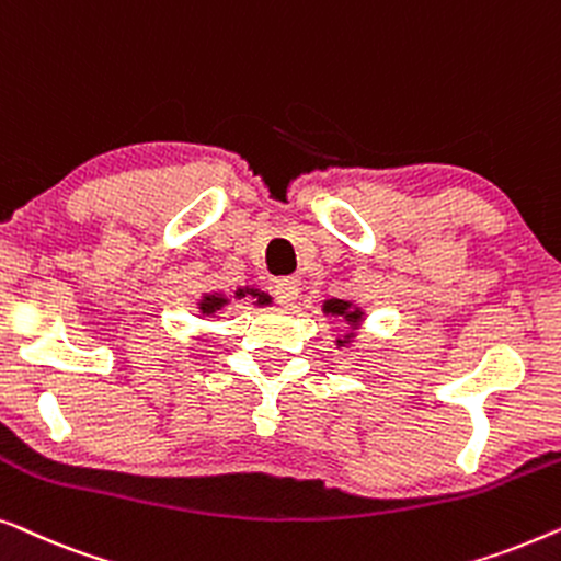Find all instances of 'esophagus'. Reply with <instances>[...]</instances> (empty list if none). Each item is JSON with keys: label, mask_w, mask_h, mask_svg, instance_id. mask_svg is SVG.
I'll list each match as a JSON object with an SVG mask.
<instances>
[{"label": "esophagus", "mask_w": 561, "mask_h": 561, "mask_svg": "<svg viewBox=\"0 0 561 561\" xmlns=\"http://www.w3.org/2000/svg\"><path fill=\"white\" fill-rule=\"evenodd\" d=\"M275 298H278L280 306H294L296 298H298V283L290 280V278H280L275 280Z\"/></svg>", "instance_id": "1"}]
</instances>
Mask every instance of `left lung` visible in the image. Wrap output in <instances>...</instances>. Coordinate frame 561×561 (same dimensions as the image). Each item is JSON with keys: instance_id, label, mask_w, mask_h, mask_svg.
Instances as JSON below:
<instances>
[{"instance_id": "left-lung-1", "label": "left lung", "mask_w": 561, "mask_h": 561, "mask_svg": "<svg viewBox=\"0 0 561 561\" xmlns=\"http://www.w3.org/2000/svg\"><path fill=\"white\" fill-rule=\"evenodd\" d=\"M324 313H332V317H342L352 329H357L359 321H363V311L350 301H342V298H329L324 301ZM352 342V334H344L342 340H336V347H344V344Z\"/></svg>"}]
</instances>
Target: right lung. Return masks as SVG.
Wrapping results in <instances>:
<instances>
[{"mask_svg": "<svg viewBox=\"0 0 561 561\" xmlns=\"http://www.w3.org/2000/svg\"><path fill=\"white\" fill-rule=\"evenodd\" d=\"M244 296L257 298V301H255L257 306L271 304V296L263 294V290H257V288H237V290H234V298H244ZM227 304H229V298H227V296H221V294H209V296H204L202 301H198V309H202V313H217L219 309H225Z\"/></svg>", "mask_w": 561, "mask_h": 561, "instance_id": "right-lung-1", "label": "right lung"}]
</instances>
